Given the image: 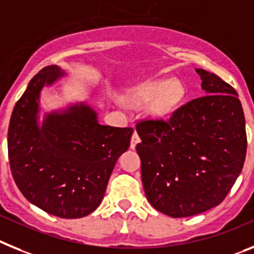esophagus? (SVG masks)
Instances as JSON below:
<instances>
[{"instance_id":"esophagus-1","label":"esophagus","mask_w":254,"mask_h":254,"mask_svg":"<svg viewBox=\"0 0 254 254\" xmlns=\"http://www.w3.org/2000/svg\"><path fill=\"white\" fill-rule=\"evenodd\" d=\"M139 142H140L139 135H138V133H136V131H134L133 136H131V140H130V148H131V149L135 148V145L138 144Z\"/></svg>"}]
</instances>
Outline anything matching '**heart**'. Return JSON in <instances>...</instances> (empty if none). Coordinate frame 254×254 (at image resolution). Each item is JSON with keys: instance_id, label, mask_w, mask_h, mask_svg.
<instances>
[{"instance_id": "1", "label": "heart", "mask_w": 254, "mask_h": 254, "mask_svg": "<svg viewBox=\"0 0 254 254\" xmlns=\"http://www.w3.org/2000/svg\"><path fill=\"white\" fill-rule=\"evenodd\" d=\"M184 89L179 81L154 80L136 88L131 94V101L136 106H144L153 101L152 111L160 116H166L174 111L182 101Z\"/></svg>"}]
</instances>
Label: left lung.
Returning a JSON list of instances; mask_svg holds the SVG:
<instances>
[{"label": "left lung", "instance_id": "1", "mask_svg": "<svg viewBox=\"0 0 254 254\" xmlns=\"http://www.w3.org/2000/svg\"><path fill=\"white\" fill-rule=\"evenodd\" d=\"M197 72L206 96L180 106L167 120L135 125L145 197L171 217L219 206L246 160V119L237 90L213 72Z\"/></svg>", "mask_w": 254, "mask_h": 254}]
</instances>
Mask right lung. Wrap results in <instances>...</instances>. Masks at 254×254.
Masks as SVG:
<instances>
[{"instance_id": "right-lung-1", "label": "right lung", "mask_w": 254, "mask_h": 254, "mask_svg": "<svg viewBox=\"0 0 254 254\" xmlns=\"http://www.w3.org/2000/svg\"><path fill=\"white\" fill-rule=\"evenodd\" d=\"M64 72L43 67L33 76L11 115L8 161L19 190L30 203L61 219H80L100 206L133 127L101 125L89 106H72L37 124L39 93Z\"/></svg>"}]
</instances>
